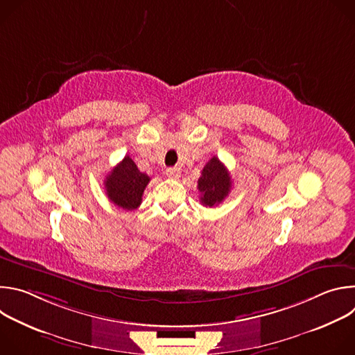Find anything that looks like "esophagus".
Masks as SVG:
<instances>
[{
  "instance_id": "1",
  "label": "esophagus",
  "mask_w": 355,
  "mask_h": 355,
  "mask_svg": "<svg viewBox=\"0 0 355 355\" xmlns=\"http://www.w3.org/2000/svg\"><path fill=\"white\" fill-rule=\"evenodd\" d=\"M166 174L170 178H178L180 177V168L178 167H170V168L166 170Z\"/></svg>"
}]
</instances>
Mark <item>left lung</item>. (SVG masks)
<instances>
[{"instance_id":"left-lung-1","label":"left lung","mask_w":355,"mask_h":355,"mask_svg":"<svg viewBox=\"0 0 355 355\" xmlns=\"http://www.w3.org/2000/svg\"><path fill=\"white\" fill-rule=\"evenodd\" d=\"M200 202L204 207H216L229 195L232 189V178L225 164L214 156L204 167L198 180Z\"/></svg>"}]
</instances>
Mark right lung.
Returning a JSON list of instances; mask_svg holds the SVG:
<instances>
[{
	"instance_id": "right-lung-1",
	"label": "right lung",
	"mask_w": 355,
	"mask_h": 355,
	"mask_svg": "<svg viewBox=\"0 0 355 355\" xmlns=\"http://www.w3.org/2000/svg\"><path fill=\"white\" fill-rule=\"evenodd\" d=\"M148 181L150 177L139 171L135 162L125 156L107 175L104 184L111 202L126 211H135L141 204V196Z\"/></svg>"
}]
</instances>
